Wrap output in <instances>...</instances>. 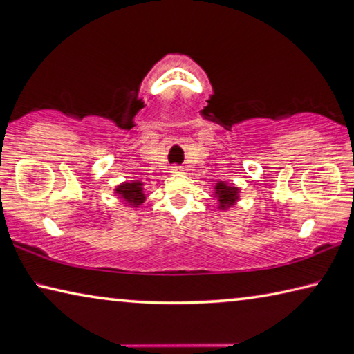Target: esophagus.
<instances>
[{
	"label": "esophagus",
	"mask_w": 354,
	"mask_h": 354,
	"mask_svg": "<svg viewBox=\"0 0 354 354\" xmlns=\"http://www.w3.org/2000/svg\"><path fill=\"white\" fill-rule=\"evenodd\" d=\"M170 170H171V173H181L183 168L179 165H173V167H170Z\"/></svg>",
	"instance_id": "34e87169"
}]
</instances>
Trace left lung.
Returning <instances> with one entry per match:
<instances>
[{"instance_id": "1", "label": "left lung", "mask_w": 354, "mask_h": 354, "mask_svg": "<svg viewBox=\"0 0 354 354\" xmlns=\"http://www.w3.org/2000/svg\"><path fill=\"white\" fill-rule=\"evenodd\" d=\"M216 189H217V192H216L217 200L221 201V207L233 205L234 201L238 200V189L236 187H230V186H227V184L218 183Z\"/></svg>"}]
</instances>
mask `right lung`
Segmentation results:
<instances>
[{"mask_svg":"<svg viewBox=\"0 0 354 354\" xmlns=\"http://www.w3.org/2000/svg\"><path fill=\"white\" fill-rule=\"evenodd\" d=\"M116 192L121 194L124 201H127V203H131V205H140V203H143V200H145L142 184L137 181L122 184V186L116 189Z\"/></svg>","mask_w":354,"mask_h":354,"instance_id":"add662e5","label":"right lung"}]
</instances>
